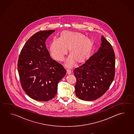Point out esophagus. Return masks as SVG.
I'll return each instance as SVG.
<instances>
[{"label":"esophagus","instance_id":"esophagus-1","mask_svg":"<svg viewBox=\"0 0 134 134\" xmlns=\"http://www.w3.org/2000/svg\"><path fill=\"white\" fill-rule=\"evenodd\" d=\"M66 71H67V73L69 74L71 73V70H70V69H66Z\"/></svg>","mask_w":134,"mask_h":134}]
</instances>
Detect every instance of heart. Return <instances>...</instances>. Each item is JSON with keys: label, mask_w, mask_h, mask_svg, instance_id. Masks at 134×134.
Instances as JSON below:
<instances>
[{"label": "heart", "mask_w": 134, "mask_h": 134, "mask_svg": "<svg viewBox=\"0 0 134 134\" xmlns=\"http://www.w3.org/2000/svg\"><path fill=\"white\" fill-rule=\"evenodd\" d=\"M93 45L92 40L84 34L78 32L64 31L62 32L59 38H54L50 45L52 57L58 61H63L68 48L70 57L67 65L70 66L75 61L80 63L86 58Z\"/></svg>", "instance_id": "heart-1"}]
</instances>
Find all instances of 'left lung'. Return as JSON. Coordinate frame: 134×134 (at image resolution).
Here are the masks:
<instances>
[{
  "mask_svg": "<svg viewBox=\"0 0 134 134\" xmlns=\"http://www.w3.org/2000/svg\"><path fill=\"white\" fill-rule=\"evenodd\" d=\"M115 66L113 47L102 36L101 47L97 52L73 70L76 78V96L87 101L100 98L108 90L114 80Z\"/></svg>",
  "mask_w": 134,
  "mask_h": 134,
  "instance_id": "left-lung-1",
  "label": "left lung"
}]
</instances>
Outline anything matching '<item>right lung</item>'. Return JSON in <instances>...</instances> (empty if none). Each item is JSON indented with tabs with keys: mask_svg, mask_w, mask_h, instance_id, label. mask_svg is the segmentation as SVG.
I'll list each match as a JSON object with an SVG mask.
<instances>
[{
	"mask_svg": "<svg viewBox=\"0 0 134 134\" xmlns=\"http://www.w3.org/2000/svg\"><path fill=\"white\" fill-rule=\"evenodd\" d=\"M54 30L40 31L27 40L18 60L21 87L31 98L48 101L54 98L59 81L66 74L64 66L50 56L45 41Z\"/></svg>",
	"mask_w": 134,
	"mask_h": 134,
	"instance_id": "add662e5",
	"label": "right lung"
}]
</instances>
